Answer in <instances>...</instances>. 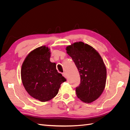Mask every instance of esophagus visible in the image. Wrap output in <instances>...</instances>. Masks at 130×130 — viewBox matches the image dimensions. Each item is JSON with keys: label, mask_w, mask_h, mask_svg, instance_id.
<instances>
[{"label": "esophagus", "mask_w": 130, "mask_h": 130, "mask_svg": "<svg viewBox=\"0 0 130 130\" xmlns=\"http://www.w3.org/2000/svg\"><path fill=\"white\" fill-rule=\"evenodd\" d=\"M62 75H63V76L65 78H67V75H66V73H63Z\"/></svg>", "instance_id": "1"}]
</instances>
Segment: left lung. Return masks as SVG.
<instances>
[{
	"label": "left lung",
	"instance_id": "8db88e82",
	"mask_svg": "<svg viewBox=\"0 0 130 130\" xmlns=\"http://www.w3.org/2000/svg\"><path fill=\"white\" fill-rule=\"evenodd\" d=\"M66 49L80 75L77 96L85 103H91L100 96L105 88L107 71L103 58L92 46L82 42H75Z\"/></svg>",
	"mask_w": 130,
	"mask_h": 130
}]
</instances>
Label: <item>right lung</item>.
Listing matches in <instances>:
<instances>
[{"label": "right lung", "instance_id": "right-lung-1", "mask_svg": "<svg viewBox=\"0 0 130 130\" xmlns=\"http://www.w3.org/2000/svg\"><path fill=\"white\" fill-rule=\"evenodd\" d=\"M50 54L45 45L35 49L26 56L21 68V79L26 92L41 102L53 99L66 81L57 72L55 63L50 62Z\"/></svg>", "mask_w": 130, "mask_h": 130}]
</instances>
